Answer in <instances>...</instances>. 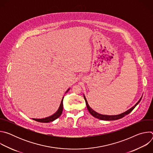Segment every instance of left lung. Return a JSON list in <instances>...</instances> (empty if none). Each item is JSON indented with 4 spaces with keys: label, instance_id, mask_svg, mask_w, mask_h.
<instances>
[{
    "label": "left lung",
    "instance_id": "left-lung-1",
    "mask_svg": "<svg viewBox=\"0 0 153 153\" xmlns=\"http://www.w3.org/2000/svg\"><path fill=\"white\" fill-rule=\"evenodd\" d=\"M84 99H85V102H86V107H87V109H88V111L90 112V113L93 116H94V117L96 118H97L99 119H100V120H117V119H121L122 117H123L125 116L128 114L129 113H130L131 112L133 109L136 106V105L140 102V101L141 100V99L138 101V102L134 106H133L131 108H130L129 110L126 111V112H124L122 114H119V115H116V116H107V115H102V114H100L97 113H96V111H94V110H93L90 107V106L88 105V102H87V100L85 98V97L84 96Z\"/></svg>",
    "mask_w": 153,
    "mask_h": 153
}]
</instances>
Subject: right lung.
I'll use <instances>...</instances> for the list:
<instances>
[{
    "instance_id": "right-lung-1",
    "label": "right lung",
    "mask_w": 153,
    "mask_h": 153,
    "mask_svg": "<svg viewBox=\"0 0 153 153\" xmlns=\"http://www.w3.org/2000/svg\"><path fill=\"white\" fill-rule=\"evenodd\" d=\"M68 91H69V89L67 91L66 93H67ZM63 99H62V100L61 101V103H60V105L59 110H57V111L55 114H54L53 115H52V116H51L50 117H46V118H44V119H33V120H36L37 122H39L48 123V122H53L54 120H56V119H57L60 116V115L62 114V111H63Z\"/></svg>"
}]
</instances>
